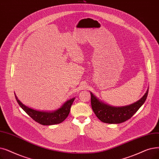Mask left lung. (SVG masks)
I'll use <instances>...</instances> for the list:
<instances>
[{
	"instance_id": "left-lung-1",
	"label": "left lung",
	"mask_w": 159,
	"mask_h": 159,
	"mask_svg": "<svg viewBox=\"0 0 159 159\" xmlns=\"http://www.w3.org/2000/svg\"><path fill=\"white\" fill-rule=\"evenodd\" d=\"M149 89L142 98L137 102L126 107H114L105 105L91 93V105L96 116L107 123H120L130 119L146 101Z\"/></svg>"
}]
</instances>
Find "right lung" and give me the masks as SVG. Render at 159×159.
<instances>
[{
	"mask_svg": "<svg viewBox=\"0 0 159 159\" xmlns=\"http://www.w3.org/2000/svg\"><path fill=\"white\" fill-rule=\"evenodd\" d=\"M16 99L19 106L34 121L43 125H51L60 123L64 121L70 112V108L75 98L67 101L58 110L52 112H45L37 111L24 105L15 94Z\"/></svg>",
	"mask_w": 159,
	"mask_h": 159,
	"instance_id": "right-lung-1",
	"label": "right lung"
}]
</instances>
